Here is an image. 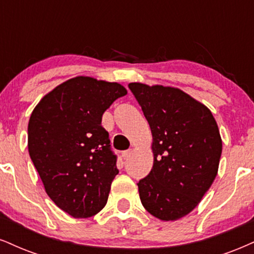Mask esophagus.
<instances>
[{
    "label": "esophagus",
    "mask_w": 254,
    "mask_h": 254,
    "mask_svg": "<svg viewBox=\"0 0 254 254\" xmlns=\"http://www.w3.org/2000/svg\"><path fill=\"white\" fill-rule=\"evenodd\" d=\"M130 154H132V151H130V149H128V151H125L124 153H122V158H124L125 160H127V159L130 156Z\"/></svg>",
    "instance_id": "1"
}]
</instances>
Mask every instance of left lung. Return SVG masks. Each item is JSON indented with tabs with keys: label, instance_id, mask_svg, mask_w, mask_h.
<instances>
[{
	"label": "left lung",
	"instance_id": "1",
	"mask_svg": "<svg viewBox=\"0 0 254 254\" xmlns=\"http://www.w3.org/2000/svg\"><path fill=\"white\" fill-rule=\"evenodd\" d=\"M153 136L152 171L137 183L143 207L160 220H177L198 206L218 173L221 142L209 109L183 90L128 84Z\"/></svg>",
	"mask_w": 254,
	"mask_h": 254
}]
</instances>
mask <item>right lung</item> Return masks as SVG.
I'll use <instances>...</instances> for the list:
<instances>
[{"instance_id":"add662e5","label":"right lung","mask_w":254,"mask_h":254,"mask_svg":"<svg viewBox=\"0 0 254 254\" xmlns=\"http://www.w3.org/2000/svg\"><path fill=\"white\" fill-rule=\"evenodd\" d=\"M127 90L88 76L70 79L39 102L28 124V151L47 194L74 218L107 203L117 168L102 114Z\"/></svg>"}]
</instances>
